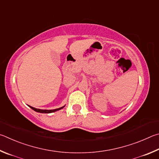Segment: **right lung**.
I'll list each match as a JSON object with an SVG mask.
<instances>
[{"instance_id": "1", "label": "right lung", "mask_w": 159, "mask_h": 159, "mask_svg": "<svg viewBox=\"0 0 159 159\" xmlns=\"http://www.w3.org/2000/svg\"><path fill=\"white\" fill-rule=\"evenodd\" d=\"M30 108H31L32 110H33L34 111H35V112H40V113H52V112H56V111H58L59 110H61L62 108L64 107H61L60 108H57V109H54V110H40V109H37V108H35L33 107H31V106H29Z\"/></svg>"}]
</instances>
